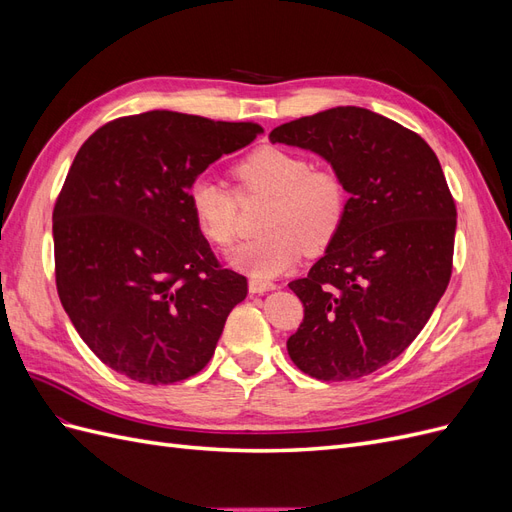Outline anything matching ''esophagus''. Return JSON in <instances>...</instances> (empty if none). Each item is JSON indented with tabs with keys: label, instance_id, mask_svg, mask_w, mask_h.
I'll list each match as a JSON object with an SVG mask.
<instances>
[{
	"label": "esophagus",
	"instance_id": "obj_1",
	"mask_svg": "<svg viewBox=\"0 0 512 512\" xmlns=\"http://www.w3.org/2000/svg\"><path fill=\"white\" fill-rule=\"evenodd\" d=\"M247 288H250V292H252V294H262V292H269V290H273V288H275V284H273V282H269V280H256V277H252L250 284H247Z\"/></svg>",
	"mask_w": 512,
	"mask_h": 512
}]
</instances>
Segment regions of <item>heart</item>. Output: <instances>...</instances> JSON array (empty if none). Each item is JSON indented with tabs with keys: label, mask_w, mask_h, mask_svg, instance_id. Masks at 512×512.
Returning a JSON list of instances; mask_svg holds the SVG:
<instances>
[{
	"label": "heart",
	"mask_w": 512,
	"mask_h": 512,
	"mask_svg": "<svg viewBox=\"0 0 512 512\" xmlns=\"http://www.w3.org/2000/svg\"><path fill=\"white\" fill-rule=\"evenodd\" d=\"M241 196H265L260 230L228 254L235 269L265 280L286 271L303 252H320L346 218L348 194L333 170H312L305 158L277 147H260L235 166ZM196 228L207 241L228 247L237 239V196L222 183L200 177L188 194Z\"/></svg>",
	"instance_id": "b5f03b06"
}]
</instances>
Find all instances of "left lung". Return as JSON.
Returning a JSON list of instances; mask_svg holds the SVG:
<instances>
[{"label": "left lung", "instance_id": "1", "mask_svg": "<svg viewBox=\"0 0 512 512\" xmlns=\"http://www.w3.org/2000/svg\"><path fill=\"white\" fill-rule=\"evenodd\" d=\"M327 160L350 194L346 218L307 277L290 282L303 322L286 342L318 380H356L421 333L451 280L455 200L421 136L359 106H335L269 134Z\"/></svg>", "mask_w": 512, "mask_h": 512}]
</instances>
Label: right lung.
Segmentation results:
<instances>
[{
	"label": "right lung",
	"mask_w": 512,
	"mask_h": 512,
	"mask_svg": "<svg viewBox=\"0 0 512 512\" xmlns=\"http://www.w3.org/2000/svg\"><path fill=\"white\" fill-rule=\"evenodd\" d=\"M258 134L256 123L149 111L106 123L76 153L53 211L55 280L104 365L173 384L209 363L247 280L215 260L188 194Z\"/></svg>",
	"instance_id": "1"
}]
</instances>
